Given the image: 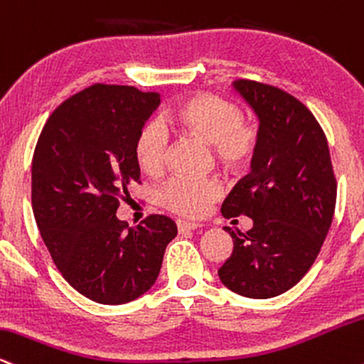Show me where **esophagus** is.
<instances>
[{
	"label": "esophagus",
	"instance_id": "obj_1",
	"mask_svg": "<svg viewBox=\"0 0 364 364\" xmlns=\"http://www.w3.org/2000/svg\"><path fill=\"white\" fill-rule=\"evenodd\" d=\"M198 228H203V225L192 223V221H186V220H177L178 232H189V230H198Z\"/></svg>",
	"mask_w": 364,
	"mask_h": 364
}]
</instances>
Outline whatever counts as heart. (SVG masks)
Returning a JSON list of instances; mask_svg holds the SVG:
<instances>
[{"label":"heart","instance_id":"obj_1","mask_svg":"<svg viewBox=\"0 0 364 364\" xmlns=\"http://www.w3.org/2000/svg\"><path fill=\"white\" fill-rule=\"evenodd\" d=\"M170 122L183 134L211 144L216 161L228 173H242L257 156L260 136L254 124L243 119L240 107L213 93H196L168 114ZM134 160L141 172L156 177L168 156V134L155 121L141 127L134 139ZM223 196L216 178H172L158 191V204L175 215L200 218Z\"/></svg>","mask_w":364,"mask_h":364}]
</instances>
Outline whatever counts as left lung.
<instances>
[{
	"label": "left lung",
	"mask_w": 364,
	"mask_h": 364,
	"mask_svg": "<svg viewBox=\"0 0 364 364\" xmlns=\"http://www.w3.org/2000/svg\"><path fill=\"white\" fill-rule=\"evenodd\" d=\"M233 87L257 114L260 144L221 213L249 216L254 226L243 235L225 226L233 252L218 276L233 293L264 300L291 289L315 262L334 218L337 182L326 134L298 98L252 80Z\"/></svg>",
	"instance_id": "obj_1"
}]
</instances>
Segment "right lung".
I'll use <instances>...</instances> for the list:
<instances>
[{
    "mask_svg": "<svg viewBox=\"0 0 364 364\" xmlns=\"http://www.w3.org/2000/svg\"><path fill=\"white\" fill-rule=\"evenodd\" d=\"M160 93L95 83L47 119L32 160V209L55 267L76 291L102 305L141 296L160 274L177 225L149 215L136 228L119 203L139 182L134 139Z\"/></svg>",
    "mask_w": 364,
    "mask_h": 364,
    "instance_id": "right-lung-1",
    "label": "right lung"
}]
</instances>
